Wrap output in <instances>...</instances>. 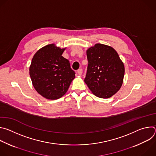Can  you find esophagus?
Instances as JSON below:
<instances>
[{
    "label": "esophagus",
    "mask_w": 156,
    "mask_h": 156,
    "mask_svg": "<svg viewBox=\"0 0 156 156\" xmlns=\"http://www.w3.org/2000/svg\"><path fill=\"white\" fill-rule=\"evenodd\" d=\"M77 73H78V74L79 75H82V73H83V70L82 69H78V71H77Z\"/></svg>",
    "instance_id": "esophagus-1"
}]
</instances>
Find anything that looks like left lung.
<instances>
[{
	"label": "left lung",
	"instance_id": "obj_1",
	"mask_svg": "<svg viewBox=\"0 0 156 156\" xmlns=\"http://www.w3.org/2000/svg\"><path fill=\"white\" fill-rule=\"evenodd\" d=\"M88 66L84 82L96 96L107 99L116 94L123 82L125 66L110 46L96 44L86 51Z\"/></svg>",
	"mask_w": 156,
	"mask_h": 156
}]
</instances>
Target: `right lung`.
I'll list each match as a JSON object with an SVG mask.
<instances>
[{
    "label": "right lung",
    "mask_w": 156,
    "mask_h": 156,
    "mask_svg": "<svg viewBox=\"0 0 156 156\" xmlns=\"http://www.w3.org/2000/svg\"><path fill=\"white\" fill-rule=\"evenodd\" d=\"M61 49L50 44L39 49L30 66V76L35 90L43 98L55 100L67 92L75 73Z\"/></svg>",
    "instance_id": "obj_1"
}]
</instances>
